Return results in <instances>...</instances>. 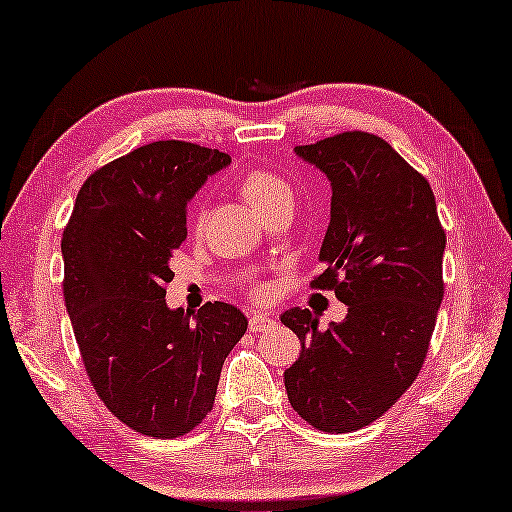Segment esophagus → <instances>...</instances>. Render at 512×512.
Instances as JSON below:
<instances>
[{
    "label": "esophagus",
    "instance_id": "34e87169",
    "mask_svg": "<svg viewBox=\"0 0 512 512\" xmlns=\"http://www.w3.org/2000/svg\"><path fill=\"white\" fill-rule=\"evenodd\" d=\"M272 324H275V320H272L268 313H251V317H249V329L254 331V334L270 329Z\"/></svg>",
    "mask_w": 512,
    "mask_h": 512
}]
</instances>
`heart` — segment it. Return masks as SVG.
I'll list each match as a JSON object with an SVG mask.
<instances>
[{"mask_svg":"<svg viewBox=\"0 0 512 512\" xmlns=\"http://www.w3.org/2000/svg\"><path fill=\"white\" fill-rule=\"evenodd\" d=\"M237 190L240 195L247 199L249 207H254L258 214H265L270 211L275 204L284 202V199H291V185L287 178H282L275 171L263 169V167H254L249 171H244L237 181Z\"/></svg>","mask_w":512,"mask_h":512,"instance_id":"1","label":"heart"}]
</instances>
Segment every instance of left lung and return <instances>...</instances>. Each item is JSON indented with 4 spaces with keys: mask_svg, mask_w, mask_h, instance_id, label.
Wrapping results in <instances>:
<instances>
[{
    "mask_svg": "<svg viewBox=\"0 0 512 512\" xmlns=\"http://www.w3.org/2000/svg\"><path fill=\"white\" fill-rule=\"evenodd\" d=\"M296 155L331 181V221L310 287L348 305L322 329L310 310L282 324L301 341L284 371L291 407L322 433L374 423L400 400L426 362L444 296L447 235L426 176L367 131H343Z\"/></svg>",
    "mask_w": 512,
    "mask_h": 512,
    "instance_id": "left-lung-1",
    "label": "left lung"
}]
</instances>
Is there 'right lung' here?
Returning a JSON list of instances; mask_svg holds the SVG:
<instances>
[{
  "mask_svg": "<svg viewBox=\"0 0 512 512\" xmlns=\"http://www.w3.org/2000/svg\"><path fill=\"white\" fill-rule=\"evenodd\" d=\"M230 155L155 141L86 178L63 230V298L86 376L136 433L171 440L204 421L225 357L247 331L230 303L169 310L171 256L188 237L185 207Z\"/></svg>",
  "mask_w": 512,
  "mask_h": 512,
  "instance_id": "right-lung-1",
  "label": "right lung"
}]
</instances>
